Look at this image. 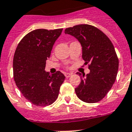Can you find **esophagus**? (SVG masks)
Returning a JSON list of instances; mask_svg holds the SVG:
<instances>
[{
    "mask_svg": "<svg viewBox=\"0 0 132 132\" xmlns=\"http://www.w3.org/2000/svg\"><path fill=\"white\" fill-rule=\"evenodd\" d=\"M64 75L66 76V78H69V77H70L72 76V74H70V73H65Z\"/></svg>",
    "mask_w": 132,
    "mask_h": 132,
    "instance_id": "34e87169",
    "label": "esophagus"
}]
</instances>
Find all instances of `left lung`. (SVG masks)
<instances>
[{"label": "left lung", "instance_id": "left-lung-1", "mask_svg": "<svg viewBox=\"0 0 132 132\" xmlns=\"http://www.w3.org/2000/svg\"><path fill=\"white\" fill-rule=\"evenodd\" d=\"M64 33L78 39L85 64L89 63L88 74L76 73L81 77L75 88L77 97L89 103L100 101L110 90L117 75L119 60L113 45L105 34L90 25L68 27Z\"/></svg>", "mask_w": 132, "mask_h": 132}]
</instances>
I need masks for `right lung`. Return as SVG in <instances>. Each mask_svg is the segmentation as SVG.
Instances as JSON below:
<instances>
[{"mask_svg": "<svg viewBox=\"0 0 132 132\" xmlns=\"http://www.w3.org/2000/svg\"><path fill=\"white\" fill-rule=\"evenodd\" d=\"M62 29L32 31L18 44L13 57V75L16 87L26 99L36 106L50 105L58 97L65 79L62 73L45 72V61Z\"/></svg>", "mask_w": 132, "mask_h": 132, "instance_id": "obj_1", "label": "right lung"}]
</instances>
